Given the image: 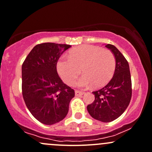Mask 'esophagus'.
Instances as JSON below:
<instances>
[{"label": "esophagus", "instance_id": "esophagus-1", "mask_svg": "<svg viewBox=\"0 0 152 152\" xmlns=\"http://www.w3.org/2000/svg\"><path fill=\"white\" fill-rule=\"evenodd\" d=\"M84 92H80V91H78V90H76V92H75V95H76V96H81L82 95H84Z\"/></svg>", "mask_w": 152, "mask_h": 152}]
</instances>
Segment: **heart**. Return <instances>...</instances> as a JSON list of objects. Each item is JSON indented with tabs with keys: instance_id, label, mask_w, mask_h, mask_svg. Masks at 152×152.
Masks as SVG:
<instances>
[{
	"instance_id": "b5f03b06",
	"label": "heart",
	"mask_w": 152,
	"mask_h": 152,
	"mask_svg": "<svg viewBox=\"0 0 152 152\" xmlns=\"http://www.w3.org/2000/svg\"><path fill=\"white\" fill-rule=\"evenodd\" d=\"M116 58L111 51L89 44L73 49L70 57L63 56L57 63V71L68 85H73L81 73L84 76L78 81L80 87L99 88L106 84L114 75Z\"/></svg>"
}]
</instances>
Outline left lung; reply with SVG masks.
I'll use <instances>...</instances> for the list:
<instances>
[{
    "label": "left lung",
    "mask_w": 152,
    "mask_h": 152,
    "mask_svg": "<svg viewBox=\"0 0 152 152\" xmlns=\"http://www.w3.org/2000/svg\"><path fill=\"white\" fill-rule=\"evenodd\" d=\"M114 53L116 68L112 79L102 88L92 92L95 100L87 105V111L92 118L103 122L117 119L127 108L132 97V81L127 60L116 47L105 45Z\"/></svg>",
    "instance_id": "left-lung-1"
}]
</instances>
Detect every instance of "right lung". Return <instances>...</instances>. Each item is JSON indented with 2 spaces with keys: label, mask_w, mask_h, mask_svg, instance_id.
Listing matches in <instances>:
<instances>
[{
  "label": "right lung",
  "mask_w": 152,
  "mask_h": 152,
  "mask_svg": "<svg viewBox=\"0 0 152 152\" xmlns=\"http://www.w3.org/2000/svg\"><path fill=\"white\" fill-rule=\"evenodd\" d=\"M68 44L42 43L33 47L22 66V92L31 114L47 125L63 120L75 96L73 89L64 84L57 64Z\"/></svg>",
  "instance_id": "add662e5"
}]
</instances>
